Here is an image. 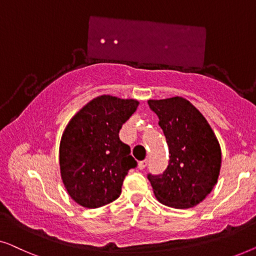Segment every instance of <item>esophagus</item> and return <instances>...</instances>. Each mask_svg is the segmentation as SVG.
<instances>
[{"instance_id": "34e87169", "label": "esophagus", "mask_w": 256, "mask_h": 256, "mask_svg": "<svg viewBox=\"0 0 256 256\" xmlns=\"http://www.w3.org/2000/svg\"><path fill=\"white\" fill-rule=\"evenodd\" d=\"M147 164H148V160L147 159H145V160H142L140 161V162L138 164V168L139 169H144L147 166Z\"/></svg>"}]
</instances>
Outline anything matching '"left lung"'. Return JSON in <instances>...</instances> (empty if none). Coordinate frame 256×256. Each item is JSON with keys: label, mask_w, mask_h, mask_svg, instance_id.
Returning <instances> with one entry per match:
<instances>
[{"label": "left lung", "mask_w": 256, "mask_h": 256, "mask_svg": "<svg viewBox=\"0 0 256 256\" xmlns=\"http://www.w3.org/2000/svg\"><path fill=\"white\" fill-rule=\"evenodd\" d=\"M169 148L162 174L147 175L159 202L175 208H192L211 192L222 164L218 140L206 120L182 97L150 100Z\"/></svg>", "instance_id": "left-lung-1"}]
</instances>
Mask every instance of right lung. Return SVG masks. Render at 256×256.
<instances>
[{
  "label": "right lung",
  "mask_w": 256,
  "mask_h": 256,
  "mask_svg": "<svg viewBox=\"0 0 256 256\" xmlns=\"http://www.w3.org/2000/svg\"><path fill=\"white\" fill-rule=\"evenodd\" d=\"M138 104L136 100L98 96L68 123L60 142V172L78 204L96 208L120 197L125 176L138 164L120 131Z\"/></svg>",
  "instance_id": "obj_1"
}]
</instances>
